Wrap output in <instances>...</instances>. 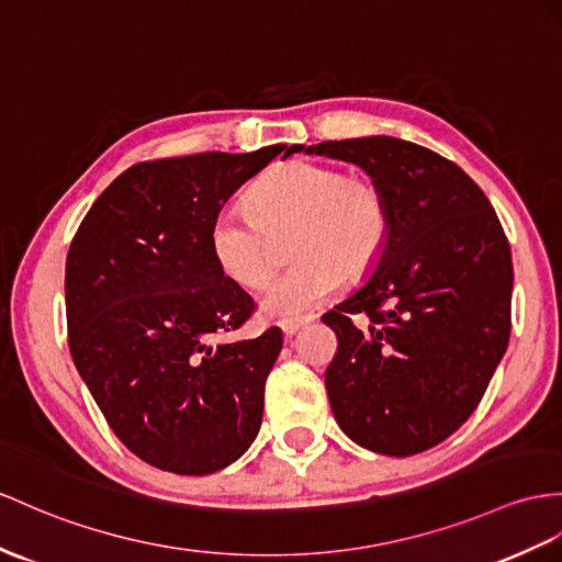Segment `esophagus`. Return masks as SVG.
<instances>
[{
  "label": "esophagus",
  "instance_id": "1",
  "mask_svg": "<svg viewBox=\"0 0 562 562\" xmlns=\"http://www.w3.org/2000/svg\"><path fill=\"white\" fill-rule=\"evenodd\" d=\"M312 319H314V314H300V317H285V319H281L279 326H281V331H283L285 336H293L300 326L310 324Z\"/></svg>",
  "mask_w": 562,
  "mask_h": 562
}]
</instances>
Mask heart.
Instances as JSON below:
<instances>
[{"instance_id": "1", "label": "heart", "mask_w": 562, "mask_h": 562, "mask_svg": "<svg viewBox=\"0 0 562 562\" xmlns=\"http://www.w3.org/2000/svg\"><path fill=\"white\" fill-rule=\"evenodd\" d=\"M393 214L386 190L369 176L293 159L273 167L248 193V210L212 218L210 250L231 281L262 285L281 265L289 236L297 262L273 281L262 310L297 314L334 295L344 279L362 281L384 255Z\"/></svg>"}]
</instances>
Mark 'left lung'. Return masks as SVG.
Segmentation results:
<instances>
[{
  "instance_id": "1",
  "label": "left lung",
  "mask_w": 562,
  "mask_h": 562,
  "mask_svg": "<svg viewBox=\"0 0 562 562\" xmlns=\"http://www.w3.org/2000/svg\"><path fill=\"white\" fill-rule=\"evenodd\" d=\"M305 153L358 164L393 214L376 271L322 317L338 338L324 374L334 417L374 453H422L468 422L508 348L510 243L484 190L427 147L372 135Z\"/></svg>"
}]
</instances>
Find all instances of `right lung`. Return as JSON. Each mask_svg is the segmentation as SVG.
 Wrapping results in <instances>:
<instances>
[{"label":"right lung","instance_id":"add662e5","mask_svg":"<svg viewBox=\"0 0 562 562\" xmlns=\"http://www.w3.org/2000/svg\"><path fill=\"white\" fill-rule=\"evenodd\" d=\"M297 145L133 164L80 222L66 257L76 369L131 453L173 474H212L250 448L283 336L228 340L255 300L214 262L212 218Z\"/></svg>","mask_w":562,"mask_h":562}]
</instances>
